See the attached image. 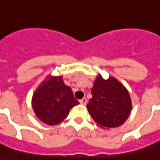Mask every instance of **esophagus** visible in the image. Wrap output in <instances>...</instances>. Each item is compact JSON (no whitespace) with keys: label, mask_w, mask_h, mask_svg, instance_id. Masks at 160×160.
<instances>
[{"label":"esophagus","mask_w":160,"mask_h":160,"mask_svg":"<svg viewBox=\"0 0 160 160\" xmlns=\"http://www.w3.org/2000/svg\"><path fill=\"white\" fill-rule=\"evenodd\" d=\"M80 102L81 105H86V102H87V101H86V98H82V99H80Z\"/></svg>","instance_id":"obj_1"}]
</instances>
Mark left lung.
<instances>
[{
  "instance_id": "1",
  "label": "left lung",
  "mask_w": 160,
  "mask_h": 160,
  "mask_svg": "<svg viewBox=\"0 0 160 160\" xmlns=\"http://www.w3.org/2000/svg\"><path fill=\"white\" fill-rule=\"evenodd\" d=\"M92 98L87 110L99 127L109 130L123 125L128 119L132 103L128 90L116 78L105 80L99 74L92 88Z\"/></svg>"
}]
</instances>
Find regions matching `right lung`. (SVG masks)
<instances>
[{
	"label": "right lung",
	"instance_id": "add662e5",
	"mask_svg": "<svg viewBox=\"0 0 160 160\" xmlns=\"http://www.w3.org/2000/svg\"><path fill=\"white\" fill-rule=\"evenodd\" d=\"M32 108L35 116L48 125H58L68 116L72 108L80 103L74 98L62 76L48 74L32 97Z\"/></svg>",
	"mask_w": 160,
	"mask_h": 160
}]
</instances>
